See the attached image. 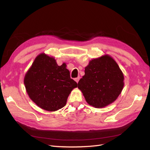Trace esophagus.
Masks as SVG:
<instances>
[{"mask_svg":"<svg viewBox=\"0 0 150 150\" xmlns=\"http://www.w3.org/2000/svg\"><path fill=\"white\" fill-rule=\"evenodd\" d=\"M79 79H80V77H78V78H75L74 79V80H75V81L76 82L78 83V82H79Z\"/></svg>","mask_w":150,"mask_h":150,"instance_id":"1","label":"esophagus"}]
</instances>
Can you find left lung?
Listing matches in <instances>:
<instances>
[{
    "instance_id": "8db88e82",
    "label": "left lung",
    "mask_w": 150,
    "mask_h": 150,
    "mask_svg": "<svg viewBox=\"0 0 150 150\" xmlns=\"http://www.w3.org/2000/svg\"><path fill=\"white\" fill-rule=\"evenodd\" d=\"M78 88L89 105L96 108L116 100L124 86V75L112 57L105 54L93 59L85 67Z\"/></svg>"
}]
</instances>
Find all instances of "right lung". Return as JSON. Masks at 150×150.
I'll use <instances>...</instances> for the list:
<instances>
[{"label":"right lung","mask_w":150,"mask_h":150,"mask_svg":"<svg viewBox=\"0 0 150 150\" xmlns=\"http://www.w3.org/2000/svg\"><path fill=\"white\" fill-rule=\"evenodd\" d=\"M69 74L65 64L58 66L53 57L40 54L24 76L26 92L39 108L57 111L66 105L72 90L78 87Z\"/></svg>","instance_id":"add662e5"}]
</instances>
